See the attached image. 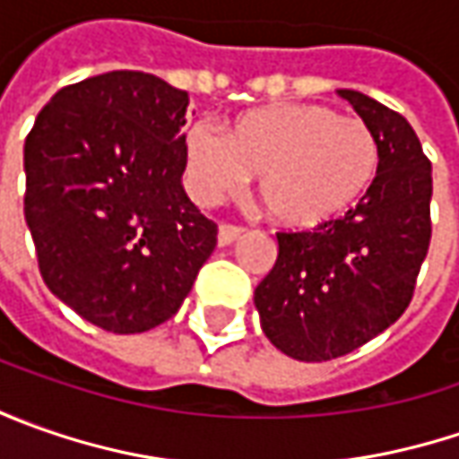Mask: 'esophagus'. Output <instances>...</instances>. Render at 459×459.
<instances>
[{
	"label": "esophagus",
	"mask_w": 459,
	"mask_h": 459,
	"mask_svg": "<svg viewBox=\"0 0 459 459\" xmlns=\"http://www.w3.org/2000/svg\"><path fill=\"white\" fill-rule=\"evenodd\" d=\"M239 235H242V227H235V224H220L217 245H220V247H227V245H232Z\"/></svg>",
	"instance_id": "34e87169"
}]
</instances>
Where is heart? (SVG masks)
Masks as SVG:
<instances>
[{
	"mask_svg": "<svg viewBox=\"0 0 459 459\" xmlns=\"http://www.w3.org/2000/svg\"><path fill=\"white\" fill-rule=\"evenodd\" d=\"M378 168L373 130L325 104L255 109L239 117L230 134L194 122L184 137V181L194 202L214 206L260 173L265 212L299 232L342 220L376 184Z\"/></svg>",
	"mask_w": 459,
	"mask_h": 459,
	"instance_id": "obj_1",
	"label": "heart"
}]
</instances>
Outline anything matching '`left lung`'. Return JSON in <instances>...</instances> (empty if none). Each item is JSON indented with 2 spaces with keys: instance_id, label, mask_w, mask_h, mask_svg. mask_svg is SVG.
<instances>
[{
  "instance_id": "left-lung-1",
  "label": "left lung",
  "mask_w": 459,
  "mask_h": 459,
  "mask_svg": "<svg viewBox=\"0 0 459 459\" xmlns=\"http://www.w3.org/2000/svg\"><path fill=\"white\" fill-rule=\"evenodd\" d=\"M337 94L378 137V178L344 220L278 232L275 265L255 289L265 337L301 362L347 355L394 325L432 239V163L414 127L360 91Z\"/></svg>"
}]
</instances>
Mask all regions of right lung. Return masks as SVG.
Wrapping results in <instances>:
<instances>
[{
  "label": "right lung",
  "instance_id": "right-lung-1",
  "mask_svg": "<svg viewBox=\"0 0 459 459\" xmlns=\"http://www.w3.org/2000/svg\"><path fill=\"white\" fill-rule=\"evenodd\" d=\"M188 94L140 71L61 89L25 140V221L45 286L86 322L170 319L217 245L186 196Z\"/></svg>",
  "mask_w": 459,
  "mask_h": 459
}]
</instances>
